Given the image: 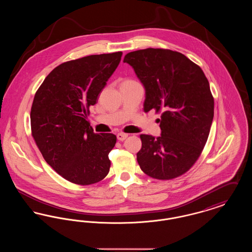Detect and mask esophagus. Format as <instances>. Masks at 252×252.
Wrapping results in <instances>:
<instances>
[{
    "label": "esophagus",
    "mask_w": 252,
    "mask_h": 252,
    "mask_svg": "<svg viewBox=\"0 0 252 252\" xmlns=\"http://www.w3.org/2000/svg\"><path fill=\"white\" fill-rule=\"evenodd\" d=\"M127 137H128V135H127L126 133H123V132H121V133H118V134H117V139H118L119 141H125Z\"/></svg>",
    "instance_id": "obj_1"
}]
</instances>
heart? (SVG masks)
<instances>
[{
    "label": "heart",
    "mask_w": 252,
    "mask_h": 252,
    "mask_svg": "<svg viewBox=\"0 0 252 252\" xmlns=\"http://www.w3.org/2000/svg\"><path fill=\"white\" fill-rule=\"evenodd\" d=\"M134 83H136V82H135V81H133V80H129V79H127V80L124 81V83H123V84H134Z\"/></svg>",
    "instance_id": "1"
}]
</instances>
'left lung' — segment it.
I'll return each mask as SVG.
<instances>
[{
    "instance_id": "obj_1",
    "label": "left lung",
    "mask_w": 252,
    "mask_h": 252,
    "mask_svg": "<svg viewBox=\"0 0 252 252\" xmlns=\"http://www.w3.org/2000/svg\"><path fill=\"white\" fill-rule=\"evenodd\" d=\"M145 89L144 112L160 113V136L142 134L137 160L146 175L172 180L200 156L214 119L215 101L201 68L181 53L147 48L125 56Z\"/></svg>"
}]
</instances>
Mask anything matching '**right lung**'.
I'll use <instances>...</instances> for the list:
<instances>
[{"label": "right lung", "mask_w": 252, "mask_h": 252, "mask_svg": "<svg viewBox=\"0 0 252 252\" xmlns=\"http://www.w3.org/2000/svg\"><path fill=\"white\" fill-rule=\"evenodd\" d=\"M122 55H93L64 62L49 73L34 97L32 136L49 165L72 183L94 184L109 172L108 154L116 136L94 133L88 116Z\"/></svg>", "instance_id": "add662e5"}]
</instances>
